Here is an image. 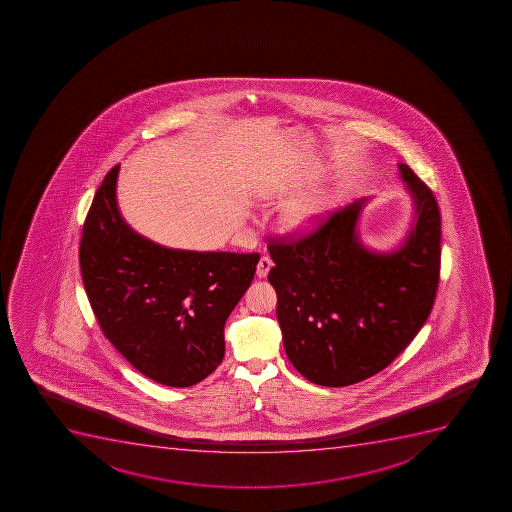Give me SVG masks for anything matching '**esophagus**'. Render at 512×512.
<instances>
[{
  "mask_svg": "<svg viewBox=\"0 0 512 512\" xmlns=\"http://www.w3.org/2000/svg\"><path fill=\"white\" fill-rule=\"evenodd\" d=\"M272 267V259L267 258V256H263V258L259 259L258 269H256V274L258 277H266L271 271Z\"/></svg>",
  "mask_w": 512,
  "mask_h": 512,
  "instance_id": "1",
  "label": "esophagus"
}]
</instances>
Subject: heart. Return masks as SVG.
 I'll list each match as a JSON object with an SVG mask.
<instances>
[{
	"label": "heart",
	"instance_id": "1",
	"mask_svg": "<svg viewBox=\"0 0 512 512\" xmlns=\"http://www.w3.org/2000/svg\"><path fill=\"white\" fill-rule=\"evenodd\" d=\"M323 212H325V204L321 200H302V202H295L287 209V222L295 228H310L320 220Z\"/></svg>",
	"mask_w": 512,
	"mask_h": 512
}]
</instances>
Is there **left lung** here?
<instances>
[{
  "label": "left lung",
  "instance_id": "left-lung-1",
  "mask_svg": "<svg viewBox=\"0 0 512 512\" xmlns=\"http://www.w3.org/2000/svg\"><path fill=\"white\" fill-rule=\"evenodd\" d=\"M398 168L416 222L393 253L360 245L364 200L321 215L312 232L269 238L276 266L267 279L276 289L285 352L316 385L346 387L378 374L416 338L436 302L439 204L413 169Z\"/></svg>",
  "mask_w": 512,
  "mask_h": 512
}]
</instances>
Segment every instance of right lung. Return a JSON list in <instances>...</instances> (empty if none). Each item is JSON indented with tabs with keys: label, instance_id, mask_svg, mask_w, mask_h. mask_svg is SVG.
<instances>
[{
	"label": "right lung",
	"instance_id": "add662e5",
	"mask_svg": "<svg viewBox=\"0 0 512 512\" xmlns=\"http://www.w3.org/2000/svg\"><path fill=\"white\" fill-rule=\"evenodd\" d=\"M119 165L86 215L80 269L112 346L145 377L191 387L225 356L223 326L256 272L258 253H196L156 245L120 217Z\"/></svg>",
	"mask_w": 512,
	"mask_h": 512
}]
</instances>
